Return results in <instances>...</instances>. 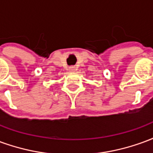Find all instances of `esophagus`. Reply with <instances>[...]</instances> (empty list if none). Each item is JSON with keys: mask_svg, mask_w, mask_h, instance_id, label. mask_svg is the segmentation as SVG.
Returning a JSON list of instances; mask_svg holds the SVG:
<instances>
[{"mask_svg": "<svg viewBox=\"0 0 153 153\" xmlns=\"http://www.w3.org/2000/svg\"><path fill=\"white\" fill-rule=\"evenodd\" d=\"M70 72H74L75 71V67H70Z\"/></svg>", "mask_w": 153, "mask_h": 153, "instance_id": "34e87169", "label": "esophagus"}]
</instances>
